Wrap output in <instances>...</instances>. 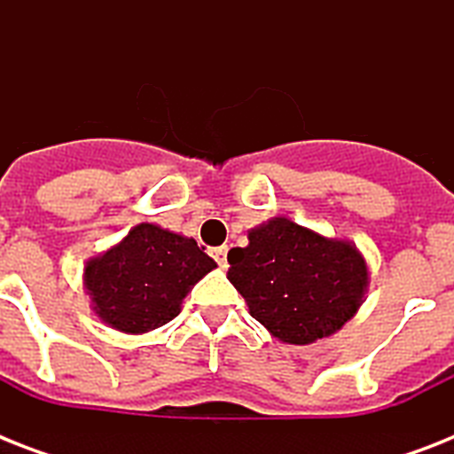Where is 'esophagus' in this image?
<instances>
[{
	"mask_svg": "<svg viewBox=\"0 0 454 454\" xmlns=\"http://www.w3.org/2000/svg\"><path fill=\"white\" fill-rule=\"evenodd\" d=\"M226 254H228V247L226 245H221V247H214L212 249V256L216 259V263H219L221 269H226Z\"/></svg>",
	"mask_w": 454,
	"mask_h": 454,
	"instance_id": "esophagus-1",
	"label": "esophagus"
}]
</instances>
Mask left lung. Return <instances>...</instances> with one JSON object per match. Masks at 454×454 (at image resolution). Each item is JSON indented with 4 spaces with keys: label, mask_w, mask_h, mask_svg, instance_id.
<instances>
[{
    "label": "left lung",
    "mask_w": 454,
    "mask_h": 454,
    "mask_svg": "<svg viewBox=\"0 0 454 454\" xmlns=\"http://www.w3.org/2000/svg\"><path fill=\"white\" fill-rule=\"evenodd\" d=\"M247 247L228 252V280L283 344H313L356 316L367 263L356 245L276 216L249 231Z\"/></svg>",
    "instance_id": "left-lung-1"
}]
</instances>
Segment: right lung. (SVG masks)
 Wrapping results in <instances>:
<instances>
[{
  "label": "right lung",
  "instance_id": "add662e5",
  "mask_svg": "<svg viewBox=\"0 0 454 454\" xmlns=\"http://www.w3.org/2000/svg\"><path fill=\"white\" fill-rule=\"evenodd\" d=\"M216 262L185 235L138 223L120 245L84 266V287L96 316L127 334L162 327Z\"/></svg>",
  "mask_w": 454,
  "mask_h": 454
}]
</instances>
